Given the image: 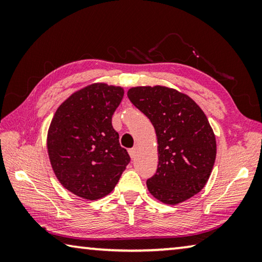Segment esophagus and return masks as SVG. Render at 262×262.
<instances>
[{"label": "esophagus", "mask_w": 262, "mask_h": 262, "mask_svg": "<svg viewBox=\"0 0 262 262\" xmlns=\"http://www.w3.org/2000/svg\"><path fill=\"white\" fill-rule=\"evenodd\" d=\"M128 152H129V156H130L132 158H135V156H136V148L129 149V150H128Z\"/></svg>", "instance_id": "34e87169"}]
</instances>
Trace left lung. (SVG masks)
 Returning a JSON list of instances; mask_svg holds the SVG:
<instances>
[{"label": "left lung", "instance_id": "1", "mask_svg": "<svg viewBox=\"0 0 262 262\" xmlns=\"http://www.w3.org/2000/svg\"><path fill=\"white\" fill-rule=\"evenodd\" d=\"M127 96L156 130L158 167L147 180L149 192L166 205L188 200L205 187L216 158L206 114L187 95L166 86L132 88Z\"/></svg>", "mask_w": 262, "mask_h": 262}]
</instances>
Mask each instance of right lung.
Returning a JSON list of instances; mask_svg holds the SVG:
<instances>
[{
    "mask_svg": "<svg viewBox=\"0 0 262 262\" xmlns=\"http://www.w3.org/2000/svg\"><path fill=\"white\" fill-rule=\"evenodd\" d=\"M122 97L120 86L91 84L59 106L48 129V156L56 178L85 200L112 192L130 162L112 126Z\"/></svg>",
    "mask_w": 262,
    "mask_h": 262,
    "instance_id": "obj_1",
    "label": "right lung"
}]
</instances>
